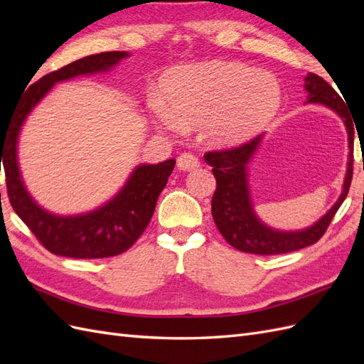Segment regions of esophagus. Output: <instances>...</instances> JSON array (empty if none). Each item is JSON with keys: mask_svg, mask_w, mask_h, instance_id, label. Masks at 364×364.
<instances>
[{"mask_svg": "<svg viewBox=\"0 0 364 364\" xmlns=\"http://www.w3.org/2000/svg\"><path fill=\"white\" fill-rule=\"evenodd\" d=\"M178 167L183 171H193L200 167V162L191 153H183V155L178 158Z\"/></svg>", "mask_w": 364, "mask_h": 364, "instance_id": "esophagus-1", "label": "esophagus"}]
</instances>
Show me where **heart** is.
<instances>
[{
	"instance_id": "1",
	"label": "heart",
	"mask_w": 364,
	"mask_h": 364,
	"mask_svg": "<svg viewBox=\"0 0 364 364\" xmlns=\"http://www.w3.org/2000/svg\"><path fill=\"white\" fill-rule=\"evenodd\" d=\"M147 100L159 129L182 132L185 123H200L206 139L234 146L261 134L278 115L282 86L269 71L211 60L164 74L161 92L150 91Z\"/></svg>"
}]
</instances>
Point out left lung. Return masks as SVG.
Returning <instances> with one entry per match:
<instances>
[{
  "mask_svg": "<svg viewBox=\"0 0 364 364\" xmlns=\"http://www.w3.org/2000/svg\"><path fill=\"white\" fill-rule=\"evenodd\" d=\"M304 80V90L308 94L305 105H322L331 109L341 118L346 127L349 153L341 193L326 214L311 226L296 230L274 229L258 217L255 206H253L249 182L250 164L257 156L264 135L232 150L206 153L203 156L205 162L213 167L217 182V190L211 202L215 226L228 243L241 252L257 253V255H274V253H287L314 245L325 234L337 209L348 196L352 179V164H354L352 117L349 115L345 102L322 77L308 73Z\"/></svg>",
  "mask_w": 364,
  "mask_h": 364,
  "instance_id": "8db88e82",
  "label": "left lung"
}]
</instances>
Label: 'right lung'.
I'll use <instances>...</instances> for the list:
<instances>
[{"label":"right lung","mask_w":364,"mask_h":364,"mask_svg":"<svg viewBox=\"0 0 364 364\" xmlns=\"http://www.w3.org/2000/svg\"><path fill=\"white\" fill-rule=\"evenodd\" d=\"M127 51L92 54L33 83L16 103L12 118L0 129V164L6 171L10 203L41 243L54 255L70 258H106L127 250L150 223L158 197L174 168V159L139 164L119 191L91 211L73 215L54 214L30 194L18 161V141L27 117L56 83L80 75L105 74L129 58Z\"/></svg>","instance_id":"add662e5"}]
</instances>
